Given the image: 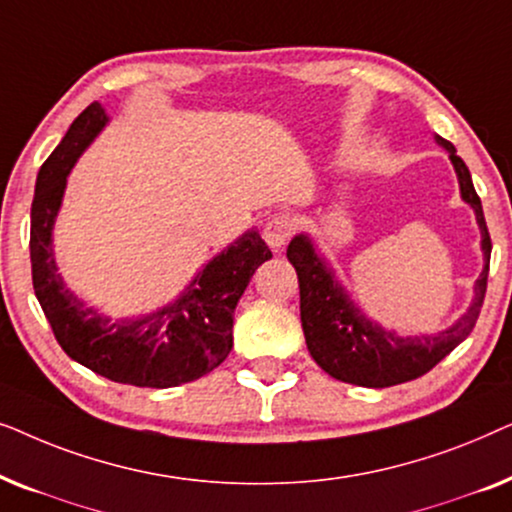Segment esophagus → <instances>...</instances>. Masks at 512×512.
Instances as JSON below:
<instances>
[{"instance_id":"obj_1","label":"esophagus","mask_w":512,"mask_h":512,"mask_svg":"<svg viewBox=\"0 0 512 512\" xmlns=\"http://www.w3.org/2000/svg\"><path fill=\"white\" fill-rule=\"evenodd\" d=\"M291 235H293V219H289L286 214L272 216V219L265 223V228H263V237L272 251H282Z\"/></svg>"}]
</instances>
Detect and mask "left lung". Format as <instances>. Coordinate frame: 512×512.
I'll return each instance as SVG.
<instances>
[{
  "instance_id": "left-lung-1",
  "label": "left lung",
  "mask_w": 512,
  "mask_h": 512,
  "mask_svg": "<svg viewBox=\"0 0 512 512\" xmlns=\"http://www.w3.org/2000/svg\"><path fill=\"white\" fill-rule=\"evenodd\" d=\"M436 142L452 160L459 179L461 200L471 205L475 212V221L480 228L482 261H485L480 277L473 284L471 305L450 328L426 335H398L396 331H389L370 319L349 298L347 289L335 277L331 263L319 254L310 235H296L286 249V258L298 272L300 321H303L307 349L317 366L335 380L370 389L417 380L443 361L461 340H466L478 321L487 291L492 240H489L482 202L475 193L466 163L457 156V149L447 139L436 135Z\"/></svg>"
}]
</instances>
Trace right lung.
Listing matches in <instances>:
<instances>
[{
	"mask_svg": "<svg viewBox=\"0 0 512 512\" xmlns=\"http://www.w3.org/2000/svg\"><path fill=\"white\" fill-rule=\"evenodd\" d=\"M109 123L93 102L76 116L37 174L32 200V284L55 340L69 359L132 387L167 389L212 373L233 349V314L256 268L272 258L256 228L230 242L195 275L177 300L137 319L111 321L67 289L53 254V226L67 177Z\"/></svg>",
	"mask_w": 512,
	"mask_h": 512,
	"instance_id": "add662e5",
	"label": "right lung"
}]
</instances>
